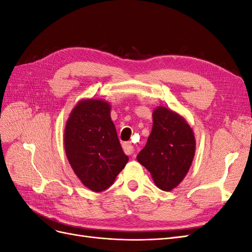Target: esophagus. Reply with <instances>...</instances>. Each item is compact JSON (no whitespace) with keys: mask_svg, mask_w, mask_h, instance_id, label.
<instances>
[{"mask_svg":"<svg viewBox=\"0 0 252 252\" xmlns=\"http://www.w3.org/2000/svg\"><path fill=\"white\" fill-rule=\"evenodd\" d=\"M123 149L125 151V154L128 156H132L135 151V148L132 146L131 143H129V142H126L123 144Z\"/></svg>","mask_w":252,"mask_h":252,"instance_id":"obj_1","label":"esophagus"}]
</instances>
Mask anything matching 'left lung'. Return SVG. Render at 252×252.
Masks as SVG:
<instances>
[{
  "instance_id": "1",
  "label": "left lung",
  "mask_w": 252,
  "mask_h": 252,
  "mask_svg": "<svg viewBox=\"0 0 252 252\" xmlns=\"http://www.w3.org/2000/svg\"><path fill=\"white\" fill-rule=\"evenodd\" d=\"M152 130L145 146L136 157L156 185L170 191L184 180L195 154L192 128L179 113L158 106L152 112Z\"/></svg>"
}]
</instances>
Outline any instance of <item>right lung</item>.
Listing matches in <instances>:
<instances>
[{
    "label": "right lung",
    "instance_id": "obj_1",
    "mask_svg": "<svg viewBox=\"0 0 252 252\" xmlns=\"http://www.w3.org/2000/svg\"><path fill=\"white\" fill-rule=\"evenodd\" d=\"M110 110V104L104 100H81L71 110L65 126L68 162L82 184L94 192L111 186L128 162Z\"/></svg>",
    "mask_w": 252,
    "mask_h": 252
}]
</instances>
